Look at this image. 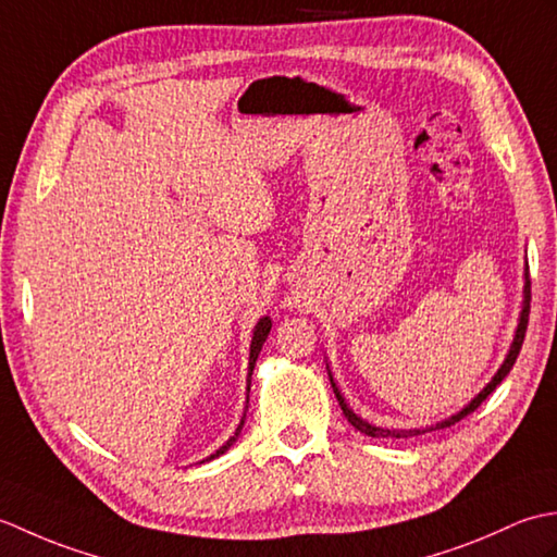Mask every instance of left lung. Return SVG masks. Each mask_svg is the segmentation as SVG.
Segmentation results:
<instances>
[{"mask_svg":"<svg viewBox=\"0 0 557 557\" xmlns=\"http://www.w3.org/2000/svg\"><path fill=\"white\" fill-rule=\"evenodd\" d=\"M529 301H531V282H529V265L524 268V301H522V311H519V318H517V330H515V337H512V345H510V349H507V354H505V361L500 363V369L495 371V375L491 377L488 381V385L481 389V393L469 401V405H465L461 407L457 413H453V417H447V419H443V421H437L435 425H425V429H409V431H405V429H381V425H373V423H369V421H363L361 417H357V413H354L351 409H349V405L345 401V397H342V393H339V387H337V383H335V377H333V373H330V366H327V375H330V385H333V393H335V397H337V401H339V407H342V413H345L347 417V421L354 425V429L357 431H361V433H366V435H371V437H411V435H421V433H429V431H437V429H447V425H455L457 421H461L467 417V413H471L474 409H479V405L483 399H486L495 387H498L503 381H505V375L512 371V366H515V361H517V357H519V349H522V342H524V333H527V323H529Z\"/></svg>","mask_w":557,"mask_h":557,"instance_id":"obj_1","label":"left lung"}]
</instances>
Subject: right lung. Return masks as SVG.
Returning <instances> with one entry per match:
<instances>
[{"label":"right lung","instance_id":"1","mask_svg":"<svg viewBox=\"0 0 557 557\" xmlns=\"http://www.w3.org/2000/svg\"><path fill=\"white\" fill-rule=\"evenodd\" d=\"M270 327H272L270 315H263V318H260V321H258V323H256V327H253V337H251V354H248V375H246V409H248V389H251V375H253V366H256V359H258L260 349H263V342H265V339H268V335H270ZM246 409H244V417H242L239 425H236V431H234V435L230 437V441L224 443L220 449H215V453H212L210 457H206L203 461H208V459H215V457L224 455V453H227V449H230V447L236 443V437L242 435V429H244V421H246Z\"/></svg>","mask_w":557,"mask_h":557}]
</instances>
